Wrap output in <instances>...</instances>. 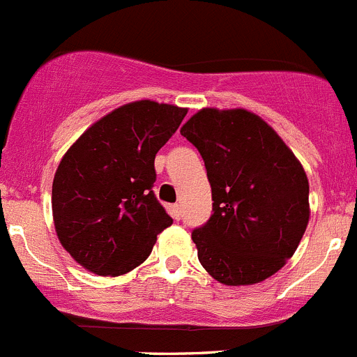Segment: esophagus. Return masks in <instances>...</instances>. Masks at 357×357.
Returning <instances> with one entry per match:
<instances>
[{
  "mask_svg": "<svg viewBox=\"0 0 357 357\" xmlns=\"http://www.w3.org/2000/svg\"><path fill=\"white\" fill-rule=\"evenodd\" d=\"M171 214L174 216V220H179L181 218V204H172Z\"/></svg>",
  "mask_w": 357,
  "mask_h": 357,
  "instance_id": "esophagus-1",
  "label": "esophagus"
}]
</instances>
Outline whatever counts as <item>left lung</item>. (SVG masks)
Instances as JSON below:
<instances>
[{"mask_svg": "<svg viewBox=\"0 0 357 357\" xmlns=\"http://www.w3.org/2000/svg\"><path fill=\"white\" fill-rule=\"evenodd\" d=\"M181 136L202 155L213 192V214L192 231L204 268L228 286L281 271L309 223V181L293 151L245 109H200Z\"/></svg>", "mask_w": 357, "mask_h": 357, "instance_id": "8db88e82", "label": "left lung"}]
</instances>
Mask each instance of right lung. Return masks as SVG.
Here are the masks:
<instances>
[{
    "instance_id": "add662e5",
    "label": "right lung",
    "mask_w": 357,
    "mask_h": 357,
    "mask_svg": "<svg viewBox=\"0 0 357 357\" xmlns=\"http://www.w3.org/2000/svg\"><path fill=\"white\" fill-rule=\"evenodd\" d=\"M186 109L137 101L96 122L62 157L52 185L57 237L82 266L122 275L150 256L172 225L153 192L155 155Z\"/></svg>"
}]
</instances>
